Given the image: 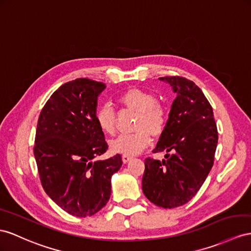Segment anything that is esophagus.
<instances>
[{"mask_svg": "<svg viewBox=\"0 0 251 251\" xmlns=\"http://www.w3.org/2000/svg\"><path fill=\"white\" fill-rule=\"evenodd\" d=\"M131 159H132V157L129 156V155H123V156H122V160H123L124 163L128 162V161H129V160H131Z\"/></svg>", "mask_w": 251, "mask_h": 251, "instance_id": "esophagus-1", "label": "esophagus"}]
</instances>
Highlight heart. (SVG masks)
I'll return each instance as SVG.
<instances>
[{
  "mask_svg": "<svg viewBox=\"0 0 251 251\" xmlns=\"http://www.w3.org/2000/svg\"><path fill=\"white\" fill-rule=\"evenodd\" d=\"M119 105L137 113L132 133H123L110 142L115 153L136 155L151 143V136H161L168 123V110L158 101L157 95L145 89L130 88L118 98ZM95 120L101 131L115 132V113L109 105H101L95 112Z\"/></svg>",
  "mask_w": 251,
  "mask_h": 251,
  "instance_id": "1",
  "label": "heart"
}]
</instances>
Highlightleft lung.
Instances as JSON below:
<instances>
[{
    "label": "left lung",
    "instance_id": "left-lung-1",
    "mask_svg": "<svg viewBox=\"0 0 251 251\" xmlns=\"http://www.w3.org/2000/svg\"><path fill=\"white\" fill-rule=\"evenodd\" d=\"M177 93L168 123L153 152L166 151L165 160L145 159L142 189L149 201L176 208L196 195L214 163L217 127L213 109L194 82L181 76H165Z\"/></svg>",
    "mask_w": 251,
    "mask_h": 251
}]
</instances>
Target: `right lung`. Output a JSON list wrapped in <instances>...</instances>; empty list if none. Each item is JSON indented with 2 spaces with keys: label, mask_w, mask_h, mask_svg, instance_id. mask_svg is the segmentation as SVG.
<instances>
[{
  "label": "right lung",
  "mask_w": 251,
  "mask_h": 251,
  "mask_svg": "<svg viewBox=\"0 0 251 251\" xmlns=\"http://www.w3.org/2000/svg\"><path fill=\"white\" fill-rule=\"evenodd\" d=\"M104 82L77 78L50 95L38 119L34 155L47 194L69 214L91 216L111 194V176L121 155L93 161L108 150L95 120Z\"/></svg>",
  "instance_id": "1"
}]
</instances>
